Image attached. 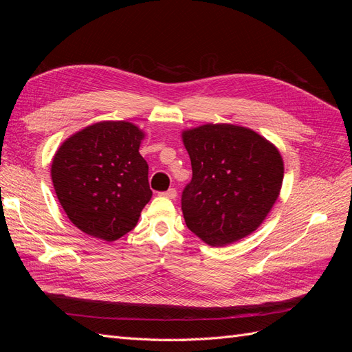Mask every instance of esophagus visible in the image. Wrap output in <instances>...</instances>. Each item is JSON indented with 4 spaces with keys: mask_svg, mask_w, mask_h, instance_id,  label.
Instances as JSON below:
<instances>
[{
    "mask_svg": "<svg viewBox=\"0 0 352 352\" xmlns=\"http://www.w3.org/2000/svg\"><path fill=\"white\" fill-rule=\"evenodd\" d=\"M177 195L176 189L175 188H170L168 190H166V192H160V197H164V198H170V199H175Z\"/></svg>",
    "mask_w": 352,
    "mask_h": 352,
    "instance_id": "1",
    "label": "esophagus"
}]
</instances>
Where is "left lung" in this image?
<instances>
[{
    "instance_id": "1",
    "label": "left lung",
    "mask_w": 352,
    "mask_h": 352,
    "mask_svg": "<svg viewBox=\"0 0 352 352\" xmlns=\"http://www.w3.org/2000/svg\"><path fill=\"white\" fill-rule=\"evenodd\" d=\"M192 180L182 192L190 232L211 247L248 236L280 194L283 160L272 142L248 127L202 124L182 132Z\"/></svg>"
}]
</instances>
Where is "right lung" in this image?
<instances>
[{
	"label": "right lung",
	"instance_id": "obj_1",
	"mask_svg": "<svg viewBox=\"0 0 352 352\" xmlns=\"http://www.w3.org/2000/svg\"><path fill=\"white\" fill-rule=\"evenodd\" d=\"M144 136L129 122H98L67 138L52 158L60 204L87 235L113 242L136 226L153 197L140 154Z\"/></svg>",
	"mask_w": 352,
	"mask_h": 352
}]
</instances>
